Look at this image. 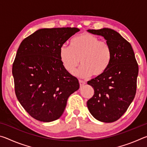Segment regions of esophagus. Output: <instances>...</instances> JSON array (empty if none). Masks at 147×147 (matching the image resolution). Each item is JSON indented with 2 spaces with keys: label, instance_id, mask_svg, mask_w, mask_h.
Instances as JSON below:
<instances>
[{
  "label": "esophagus",
  "instance_id": "34e87169",
  "mask_svg": "<svg viewBox=\"0 0 147 147\" xmlns=\"http://www.w3.org/2000/svg\"><path fill=\"white\" fill-rule=\"evenodd\" d=\"M79 83H80V87L83 86L84 85H85V84H86V82L82 80H79Z\"/></svg>",
  "mask_w": 147,
  "mask_h": 147
}]
</instances>
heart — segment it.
I'll list each match as a JSON object with an SVG mask.
<instances>
[{
    "mask_svg": "<svg viewBox=\"0 0 147 147\" xmlns=\"http://www.w3.org/2000/svg\"><path fill=\"white\" fill-rule=\"evenodd\" d=\"M59 58L64 69L73 73L78 67L80 61L82 67L76 73L79 76H100L105 73L112 59V51L108 42L99 40L97 36L84 33L72 38L70 47L61 45Z\"/></svg>",
    "mask_w": 147,
    "mask_h": 147,
    "instance_id": "obj_1",
    "label": "heart"
}]
</instances>
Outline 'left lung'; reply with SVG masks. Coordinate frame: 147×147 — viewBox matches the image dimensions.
Here are the masks:
<instances>
[{"instance_id": "1", "label": "left lung", "mask_w": 147, "mask_h": 147, "mask_svg": "<svg viewBox=\"0 0 147 147\" xmlns=\"http://www.w3.org/2000/svg\"><path fill=\"white\" fill-rule=\"evenodd\" d=\"M103 36L112 51V59L102 75L88 82L94 94L87 102L89 112L104 123H112L127 110L135 97L139 67L131 44L110 28L88 30Z\"/></svg>"}]
</instances>
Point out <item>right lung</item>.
Instances as JSON below:
<instances>
[{
  "label": "right lung",
  "instance_id": "1",
  "mask_svg": "<svg viewBox=\"0 0 147 147\" xmlns=\"http://www.w3.org/2000/svg\"><path fill=\"white\" fill-rule=\"evenodd\" d=\"M80 30L39 29L26 38L12 66L15 93L30 115L42 122L59 119L69 96L80 88L78 80L64 69L59 48Z\"/></svg>",
  "mask_w": 147,
  "mask_h": 147
}]
</instances>
